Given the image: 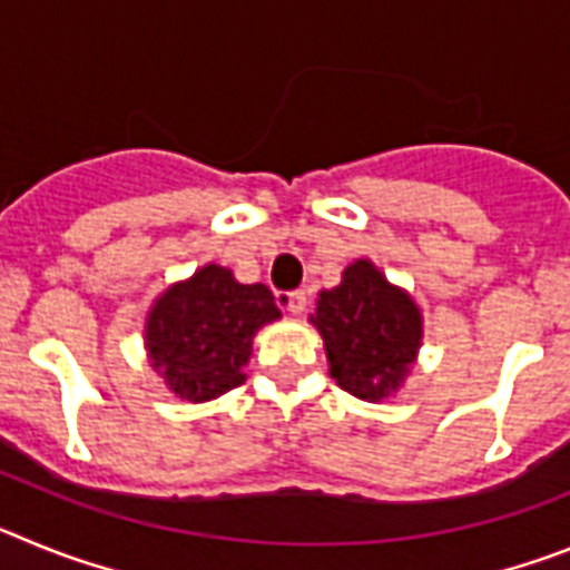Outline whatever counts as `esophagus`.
<instances>
[{
  "mask_svg": "<svg viewBox=\"0 0 570 570\" xmlns=\"http://www.w3.org/2000/svg\"><path fill=\"white\" fill-rule=\"evenodd\" d=\"M279 305L291 314H302L308 299H305V291H288V294H279Z\"/></svg>",
  "mask_w": 570,
  "mask_h": 570,
  "instance_id": "obj_1",
  "label": "esophagus"
}]
</instances>
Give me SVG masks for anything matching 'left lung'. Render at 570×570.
Instances as JSON below:
<instances>
[{
  "label": "left lung",
  "instance_id": "obj_1",
  "mask_svg": "<svg viewBox=\"0 0 570 570\" xmlns=\"http://www.w3.org/2000/svg\"><path fill=\"white\" fill-rule=\"evenodd\" d=\"M311 322L325 340L336 385L371 402L396 391L422 340L420 308L367 259L345 268L336 288L322 291Z\"/></svg>",
  "mask_w": 570,
  "mask_h": 570
}]
</instances>
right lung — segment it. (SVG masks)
I'll return each mask as SVG.
<instances>
[{"mask_svg": "<svg viewBox=\"0 0 570 570\" xmlns=\"http://www.w3.org/2000/svg\"><path fill=\"white\" fill-rule=\"evenodd\" d=\"M279 316L265 285H242L228 268L208 265L150 308V365L183 400H214L245 382L256 328Z\"/></svg>", "mask_w": 570, "mask_h": 570, "instance_id": "1", "label": "right lung"}]
</instances>
